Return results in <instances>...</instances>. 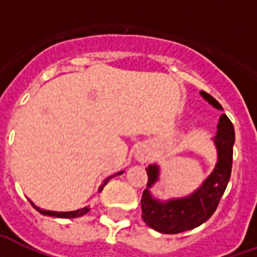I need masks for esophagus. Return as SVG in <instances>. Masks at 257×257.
I'll return each instance as SVG.
<instances>
[{"label": "esophagus", "instance_id": "obj_1", "mask_svg": "<svg viewBox=\"0 0 257 257\" xmlns=\"http://www.w3.org/2000/svg\"><path fill=\"white\" fill-rule=\"evenodd\" d=\"M150 151L145 149V147H138V150L135 151V158L139 161V162H147L150 160Z\"/></svg>", "mask_w": 257, "mask_h": 257}]
</instances>
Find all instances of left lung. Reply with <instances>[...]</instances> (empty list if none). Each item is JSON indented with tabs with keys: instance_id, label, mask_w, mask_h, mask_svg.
I'll return each mask as SVG.
<instances>
[{
	"instance_id": "obj_1",
	"label": "left lung",
	"mask_w": 257,
	"mask_h": 257,
	"mask_svg": "<svg viewBox=\"0 0 257 257\" xmlns=\"http://www.w3.org/2000/svg\"><path fill=\"white\" fill-rule=\"evenodd\" d=\"M200 93L210 106L222 111L221 104L213 96L204 91H200ZM213 141L217 149L216 166L200 188H197L189 196L166 201L156 198L151 194L150 189L160 181L161 169L157 164L147 166L149 182L142 194L141 205L143 221L150 228L160 233L176 234L194 229L212 217L225 192L232 172L234 128L225 114H222L218 119L217 134Z\"/></svg>"
}]
</instances>
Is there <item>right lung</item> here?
<instances>
[{
  "label": "right lung",
  "mask_w": 257,
  "mask_h": 257,
  "mask_svg": "<svg viewBox=\"0 0 257 257\" xmlns=\"http://www.w3.org/2000/svg\"><path fill=\"white\" fill-rule=\"evenodd\" d=\"M119 174H123V172H119L116 173V174H114V176L108 177V178H106V180L103 181V184L100 185V188H99V192H101V189L104 188L107 185V182H108V180H111L112 177L115 176H119ZM31 204L33 205V208H35L37 212H40L41 214H44V216H51V217H59V218H76V217H80V216H83V214H85L87 212H89V209L85 206V208H81V209H77V210H72V212H53V210H45V209H41V208H39V206H36L33 202L31 201Z\"/></svg>",
  "instance_id": "1"
}]
</instances>
